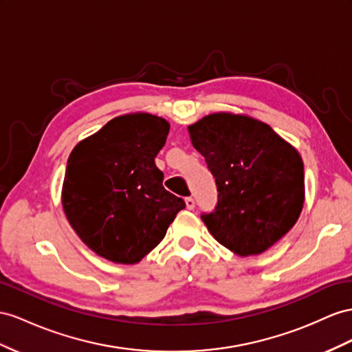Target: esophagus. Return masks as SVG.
I'll return each instance as SVG.
<instances>
[{
  "instance_id": "1",
  "label": "esophagus",
  "mask_w": 352,
  "mask_h": 352,
  "mask_svg": "<svg viewBox=\"0 0 352 352\" xmlns=\"http://www.w3.org/2000/svg\"><path fill=\"white\" fill-rule=\"evenodd\" d=\"M186 206H187V210H193L195 208V199H193V197H186Z\"/></svg>"
}]
</instances>
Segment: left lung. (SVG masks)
<instances>
[{"instance_id":"1","label":"left lung","mask_w":352,"mask_h":352,"mask_svg":"<svg viewBox=\"0 0 352 352\" xmlns=\"http://www.w3.org/2000/svg\"><path fill=\"white\" fill-rule=\"evenodd\" d=\"M193 147L215 178L217 205L201 219L221 245L256 256L290 230L303 208L299 153L269 124L215 113L188 126Z\"/></svg>"}]
</instances>
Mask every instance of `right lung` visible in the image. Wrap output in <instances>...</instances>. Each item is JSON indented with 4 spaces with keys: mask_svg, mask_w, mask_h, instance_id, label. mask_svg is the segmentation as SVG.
Returning <instances> with one entry per match:
<instances>
[{
    "mask_svg": "<svg viewBox=\"0 0 352 352\" xmlns=\"http://www.w3.org/2000/svg\"><path fill=\"white\" fill-rule=\"evenodd\" d=\"M169 123L126 114L78 142L67 162L62 205L71 226L98 256L133 265L165 238L182 197L164 187L155 157Z\"/></svg>",
    "mask_w": 352,
    "mask_h": 352,
    "instance_id": "right-lung-1",
    "label": "right lung"
}]
</instances>
